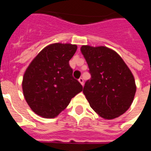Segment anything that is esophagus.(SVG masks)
<instances>
[{
	"label": "esophagus",
	"instance_id": "34e87169",
	"mask_svg": "<svg viewBox=\"0 0 151 151\" xmlns=\"http://www.w3.org/2000/svg\"><path fill=\"white\" fill-rule=\"evenodd\" d=\"M78 81H79V83H80L83 86V79L82 78H80L78 79Z\"/></svg>",
	"mask_w": 151,
	"mask_h": 151
}]
</instances>
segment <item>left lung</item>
<instances>
[{
	"label": "left lung",
	"mask_w": 151,
	"mask_h": 151,
	"mask_svg": "<svg viewBox=\"0 0 151 151\" xmlns=\"http://www.w3.org/2000/svg\"><path fill=\"white\" fill-rule=\"evenodd\" d=\"M91 80L83 92L90 106L104 119H114L131 106L136 93L134 76L117 52L104 46L83 45Z\"/></svg>",
	"instance_id": "8db88e82"
}]
</instances>
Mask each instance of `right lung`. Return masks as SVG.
<instances>
[{"label": "right lung", "mask_w": 151, "mask_h": 151, "mask_svg": "<svg viewBox=\"0 0 151 151\" xmlns=\"http://www.w3.org/2000/svg\"><path fill=\"white\" fill-rule=\"evenodd\" d=\"M77 45L55 43L37 54L23 76V95L31 110L46 119L55 118L83 90L73 77L69 61Z\"/></svg>", "instance_id": "1"}]
</instances>
